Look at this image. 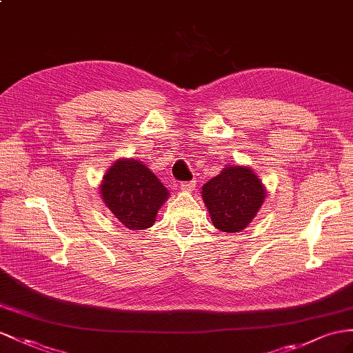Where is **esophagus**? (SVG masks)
Here are the masks:
<instances>
[{
	"instance_id": "esophagus-1",
	"label": "esophagus",
	"mask_w": 353,
	"mask_h": 353,
	"mask_svg": "<svg viewBox=\"0 0 353 353\" xmlns=\"http://www.w3.org/2000/svg\"><path fill=\"white\" fill-rule=\"evenodd\" d=\"M194 188H195V180L180 183V191H183V192H191V191H194Z\"/></svg>"
}]
</instances>
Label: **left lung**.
Returning <instances> with one entry per match:
<instances>
[{
  "mask_svg": "<svg viewBox=\"0 0 353 353\" xmlns=\"http://www.w3.org/2000/svg\"><path fill=\"white\" fill-rule=\"evenodd\" d=\"M203 200L213 225L223 232H240L265 200V188L249 167L230 165L203 186Z\"/></svg>",
  "mask_w": 353,
  "mask_h": 353,
  "instance_id": "8db88e82",
  "label": "left lung"
}]
</instances>
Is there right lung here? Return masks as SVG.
Returning <instances> with one entry per match:
<instances>
[{
	"label": "right lung",
	"instance_id": "right-lung-1",
	"mask_svg": "<svg viewBox=\"0 0 353 353\" xmlns=\"http://www.w3.org/2000/svg\"><path fill=\"white\" fill-rule=\"evenodd\" d=\"M103 201L123 227L146 230L155 223L167 188L137 159H117L99 185Z\"/></svg>",
	"mask_w": 353,
	"mask_h": 353
}]
</instances>
